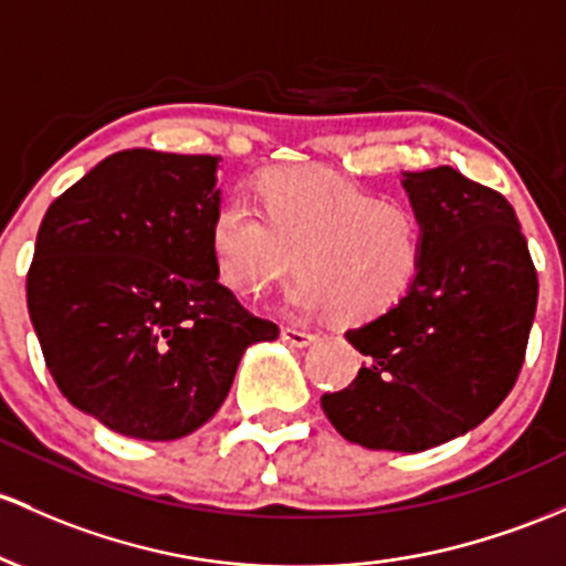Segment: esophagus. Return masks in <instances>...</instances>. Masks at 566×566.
Wrapping results in <instances>:
<instances>
[{"label":"esophagus","instance_id":"obj_1","mask_svg":"<svg viewBox=\"0 0 566 566\" xmlns=\"http://www.w3.org/2000/svg\"><path fill=\"white\" fill-rule=\"evenodd\" d=\"M282 340H287L290 346H308L316 340V333H308V331H301V327H282Z\"/></svg>","mask_w":566,"mask_h":566}]
</instances>
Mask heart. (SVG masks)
Instances as JSON below:
<instances>
[{"label": "heart", "instance_id": "b5f03b06", "mask_svg": "<svg viewBox=\"0 0 566 566\" xmlns=\"http://www.w3.org/2000/svg\"><path fill=\"white\" fill-rule=\"evenodd\" d=\"M260 214L239 198L209 228L214 269L239 295H265L295 269L293 312L370 322L392 312L419 279L424 222L402 198L376 196L322 169L279 166L254 185Z\"/></svg>", "mask_w": 566, "mask_h": 566}]
</instances>
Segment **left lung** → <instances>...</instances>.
<instances>
[{
	"instance_id": "obj_1",
	"label": "left lung",
	"mask_w": 566,
	"mask_h": 566,
	"mask_svg": "<svg viewBox=\"0 0 566 566\" xmlns=\"http://www.w3.org/2000/svg\"><path fill=\"white\" fill-rule=\"evenodd\" d=\"M402 185L424 222L419 279L392 312L346 331L368 363L349 387L322 395V408L352 443L416 454L470 432L511 395L537 269L502 192L451 166Z\"/></svg>"
}]
</instances>
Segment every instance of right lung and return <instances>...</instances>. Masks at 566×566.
<instances>
[{"label": "right lung", "mask_w": 566, "mask_h": 566, "mask_svg": "<svg viewBox=\"0 0 566 566\" xmlns=\"http://www.w3.org/2000/svg\"><path fill=\"white\" fill-rule=\"evenodd\" d=\"M217 155L123 150L42 217L29 316L61 395L109 430L177 440L222 406L241 354L279 325L214 269Z\"/></svg>", "instance_id": "1"}]
</instances>
